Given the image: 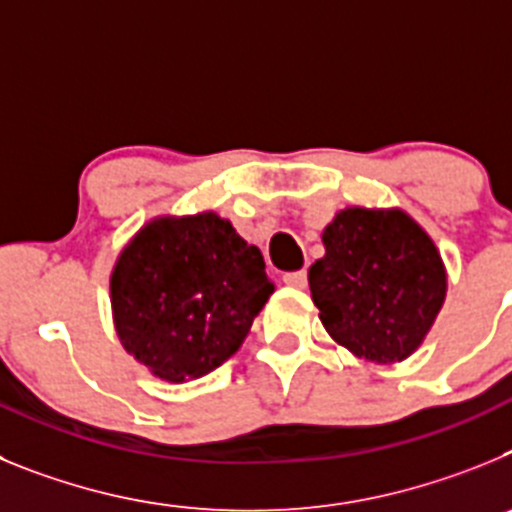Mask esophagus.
<instances>
[{
  "mask_svg": "<svg viewBox=\"0 0 512 512\" xmlns=\"http://www.w3.org/2000/svg\"><path fill=\"white\" fill-rule=\"evenodd\" d=\"M282 282L289 284V287H305V284H307V271L305 269H300V271H284Z\"/></svg>",
  "mask_w": 512,
  "mask_h": 512,
  "instance_id": "esophagus-1",
  "label": "esophagus"
}]
</instances>
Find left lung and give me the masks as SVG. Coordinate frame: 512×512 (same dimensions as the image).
<instances>
[{"mask_svg": "<svg viewBox=\"0 0 512 512\" xmlns=\"http://www.w3.org/2000/svg\"><path fill=\"white\" fill-rule=\"evenodd\" d=\"M323 246L307 282L328 336L374 364L415 354L449 287L431 235L400 207H346L323 230Z\"/></svg>", "mask_w": 512, "mask_h": 512, "instance_id": "obj_1", "label": "left lung"}]
</instances>
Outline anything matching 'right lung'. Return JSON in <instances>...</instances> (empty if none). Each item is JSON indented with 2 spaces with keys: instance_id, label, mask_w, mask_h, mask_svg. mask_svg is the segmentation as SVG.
Returning <instances> with one entry per match:
<instances>
[{
  "instance_id": "right-lung-1",
  "label": "right lung",
  "mask_w": 512,
  "mask_h": 512,
  "mask_svg": "<svg viewBox=\"0 0 512 512\" xmlns=\"http://www.w3.org/2000/svg\"><path fill=\"white\" fill-rule=\"evenodd\" d=\"M271 292L259 248L215 212L153 217L122 248L110 277L122 348L174 384L228 361Z\"/></svg>"
}]
</instances>
